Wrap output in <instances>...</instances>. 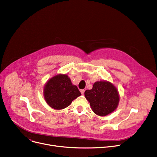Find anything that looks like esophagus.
Returning a JSON list of instances; mask_svg holds the SVG:
<instances>
[{
	"label": "esophagus",
	"instance_id": "obj_1",
	"mask_svg": "<svg viewBox=\"0 0 157 157\" xmlns=\"http://www.w3.org/2000/svg\"><path fill=\"white\" fill-rule=\"evenodd\" d=\"M80 91H81V94H84V93H85V90H81Z\"/></svg>",
	"mask_w": 157,
	"mask_h": 157
}]
</instances>
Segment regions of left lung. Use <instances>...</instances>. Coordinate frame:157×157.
<instances>
[{
  "label": "left lung",
  "mask_w": 157,
  "mask_h": 157,
  "mask_svg": "<svg viewBox=\"0 0 157 157\" xmlns=\"http://www.w3.org/2000/svg\"><path fill=\"white\" fill-rule=\"evenodd\" d=\"M92 110L100 116H105L116 109L119 101L116 88L108 81H97L91 90L85 92Z\"/></svg>",
  "instance_id": "obj_1"
}]
</instances>
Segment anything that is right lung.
Segmentation results:
<instances>
[{"mask_svg":"<svg viewBox=\"0 0 157 157\" xmlns=\"http://www.w3.org/2000/svg\"><path fill=\"white\" fill-rule=\"evenodd\" d=\"M81 95L66 75H59L47 81L44 88V98L48 105L56 110L63 109Z\"/></svg>","mask_w":157,"mask_h":157,"instance_id":"add662e5","label":"right lung"}]
</instances>
